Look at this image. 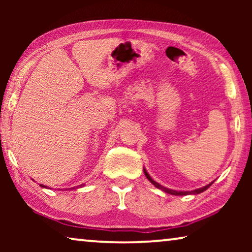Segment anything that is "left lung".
I'll return each mask as SVG.
<instances>
[{"instance_id": "obj_1", "label": "left lung", "mask_w": 252, "mask_h": 252, "mask_svg": "<svg viewBox=\"0 0 252 252\" xmlns=\"http://www.w3.org/2000/svg\"><path fill=\"white\" fill-rule=\"evenodd\" d=\"M143 172H144V174H146V177H147V179L148 180H149L151 184H153L155 187L156 188H158V189H161V190L163 191H165V192H167V194H171V195H177V196H184V195H190V194H201V192H203L204 190H206V189H208L210 186H211L213 182H211V184H209V185H206V186H204V187H202V188H198V189H195V190H192V191H177V190H172V189H168V188H166V187H163V186L161 185H159L158 184V182H156V181H154L153 179H151V177L149 175V173H148V172L146 171V168H143Z\"/></svg>"}]
</instances>
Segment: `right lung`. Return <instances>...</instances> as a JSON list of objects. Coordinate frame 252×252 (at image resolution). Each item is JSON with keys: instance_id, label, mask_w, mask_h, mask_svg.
<instances>
[{"instance_id": "right-lung-1", "label": "right lung", "mask_w": 252, "mask_h": 252, "mask_svg": "<svg viewBox=\"0 0 252 252\" xmlns=\"http://www.w3.org/2000/svg\"><path fill=\"white\" fill-rule=\"evenodd\" d=\"M40 186H41V187H43V188H47V186H43V185H40ZM82 186H85V185H80V186H78L77 188H80V187H82ZM70 189H75V188L73 187V188H70Z\"/></svg>"}]
</instances>
